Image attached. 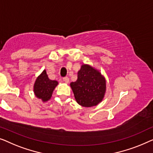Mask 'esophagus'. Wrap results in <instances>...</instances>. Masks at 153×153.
Instances as JSON below:
<instances>
[{
  "label": "esophagus",
  "mask_w": 153,
  "mask_h": 153,
  "mask_svg": "<svg viewBox=\"0 0 153 153\" xmlns=\"http://www.w3.org/2000/svg\"><path fill=\"white\" fill-rule=\"evenodd\" d=\"M63 80L66 83H68L69 82V78H68V77H64L63 78Z\"/></svg>",
  "instance_id": "1"
}]
</instances>
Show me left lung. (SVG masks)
<instances>
[{
	"label": "left lung",
	"mask_w": 153,
	"mask_h": 153,
	"mask_svg": "<svg viewBox=\"0 0 153 153\" xmlns=\"http://www.w3.org/2000/svg\"><path fill=\"white\" fill-rule=\"evenodd\" d=\"M76 102L85 107L102 102L106 92V79L98 70L84 64L77 73L76 82L70 84Z\"/></svg>",
	"instance_id": "1"
}]
</instances>
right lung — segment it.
I'll return each instance as SVG.
<instances>
[{"instance_id": "add662e5", "label": "right lung", "mask_w": 153, "mask_h": 153, "mask_svg": "<svg viewBox=\"0 0 153 153\" xmlns=\"http://www.w3.org/2000/svg\"><path fill=\"white\" fill-rule=\"evenodd\" d=\"M58 85V82L49 79L46 71L44 70L34 82L33 91L35 96L43 102H47L52 97L53 92Z\"/></svg>"}]
</instances>
